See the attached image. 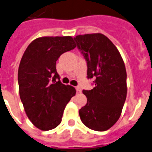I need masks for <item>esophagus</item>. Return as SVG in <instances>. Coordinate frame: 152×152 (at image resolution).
<instances>
[{
  "mask_svg": "<svg viewBox=\"0 0 152 152\" xmlns=\"http://www.w3.org/2000/svg\"><path fill=\"white\" fill-rule=\"evenodd\" d=\"M76 92H77V93H81V92H82V89H81L80 86H77V87H76Z\"/></svg>",
  "mask_w": 152,
  "mask_h": 152,
  "instance_id": "34e87169",
  "label": "esophagus"
}]
</instances>
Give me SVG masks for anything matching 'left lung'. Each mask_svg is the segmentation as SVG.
Segmentation results:
<instances>
[{
  "label": "left lung",
  "mask_w": 152,
  "mask_h": 152,
  "mask_svg": "<svg viewBox=\"0 0 152 152\" xmlns=\"http://www.w3.org/2000/svg\"><path fill=\"white\" fill-rule=\"evenodd\" d=\"M87 62L88 79H94L91 90H83L87 103L80 110V119L90 129H110L121 117L127 96V72L117 47L101 33L74 38Z\"/></svg>",
  "instance_id": "left-lung-1"
}]
</instances>
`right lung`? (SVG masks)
Masks as SVG:
<instances>
[{
  "mask_svg": "<svg viewBox=\"0 0 152 152\" xmlns=\"http://www.w3.org/2000/svg\"><path fill=\"white\" fill-rule=\"evenodd\" d=\"M76 47L71 36H45L27 47L18 67L19 95L30 121L42 131L54 129L62 121L66 104L76 89L60 82L56 61Z\"/></svg>",
  "mask_w": 152,
  "mask_h": 152,
  "instance_id": "right-lung-1",
  "label": "right lung"
}]
</instances>
